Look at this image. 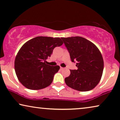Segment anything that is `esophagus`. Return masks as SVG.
<instances>
[{"instance_id":"1","label":"esophagus","mask_w":120,"mask_h":120,"mask_svg":"<svg viewBox=\"0 0 120 120\" xmlns=\"http://www.w3.org/2000/svg\"><path fill=\"white\" fill-rule=\"evenodd\" d=\"M64 67H60V70H64Z\"/></svg>"}]
</instances>
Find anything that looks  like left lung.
Instances as JSON below:
<instances>
[{"mask_svg":"<svg viewBox=\"0 0 120 120\" xmlns=\"http://www.w3.org/2000/svg\"><path fill=\"white\" fill-rule=\"evenodd\" d=\"M72 62H76L77 70H71L65 79L68 86L79 91L93 89L101 80L104 68L102 54L93 43L80 36L61 38Z\"/></svg>","mask_w":120,"mask_h":120,"instance_id":"obj_1","label":"left lung"}]
</instances>
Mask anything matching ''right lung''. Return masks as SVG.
<instances>
[{"mask_svg": "<svg viewBox=\"0 0 120 120\" xmlns=\"http://www.w3.org/2000/svg\"><path fill=\"white\" fill-rule=\"evenodd\" d=\"M63 42L59 38L38 36L29 40L20 49L15 61L18 80L30 90H40L50 85L59 66L45 64L55 47Z\"/></svg>", "mask_w": 120, "mask_h": 120, "instance_id": "add662e5", "label": "right lung"}]
</instances>
